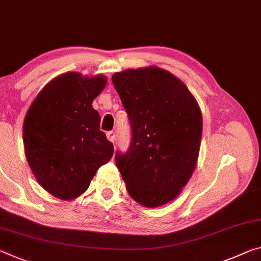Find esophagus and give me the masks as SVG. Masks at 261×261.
<instances>
[{
    "label": "esophagus",
    "mask_w": 261,
    "mask_h": 261,
    "mask_svg": "<svg viewBox=\"0 0 261 261\" xmlns=\"http://www.w3.org/2000/svg\"><path fill=\"white\" fill-rule=\"evenodd\" d=\"M107 138H108L111 143H114V140H115V132H113V131L107 132Z\"/></svg>",
    "instance_id": "obj_1"
}]
</instances>
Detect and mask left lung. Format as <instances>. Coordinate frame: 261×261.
<instances>
[{
	"label": "left lung",
	"mask_w": 261,
	"mask_h": 261,
	"mask_svg": "<svg viewBox=\"0 0 261 261\" xmlns=\"http://www.w3.org/2000/svg\"><path fill=\"white\" fill-rule=\"evenodd\" d=\"M111 80L132 132L129 150L115 155L127 193L147 208L166 204L195 169L202 137L200 107L182 81L154 66L115 73Z\"/></svg>",
	"instance_id": "8db88e82"
}]
</instances>
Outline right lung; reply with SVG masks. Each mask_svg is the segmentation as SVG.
<instances>
[{
  "instance_id": "1",
  "label": "right lung",
  "mask_w": 261,
  "mask_h": 261,
  "mask_svg": "<svg viewBox=\"0 0 261 261\" xmlns=\"http://www.w3.org/2000/svg\"><path fill=\"white\" fill-rule=\"evenodd\" d=\"M106 85L107 77L100 74H61L40 90L25 115L23 142L29 166L41 187L60 200L84 194L114 154L92 106Z\"/></svg>"
}]
</instances>
